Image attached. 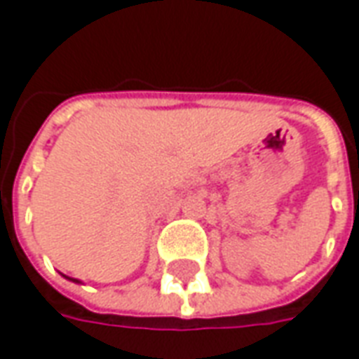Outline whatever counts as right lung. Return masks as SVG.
Masks as SVG:
<instances>
[{
    "instance_id": "add662e5",
    "label": "right lung",
    "mask_w": 359,
    "mask_h": 359,
    "mask_svg": "<svg viewBox=\"0 0 359 359\" xmlns=\"http://www.w3.org/2000/svg\"><path fill=\"white\" fill-rule=\"evenodd\" d=\"M68 279H72V278H68ZM72 281H78V279H72ZM78 283H80V281H78Z\"/></svg>"
}]
</instances>
